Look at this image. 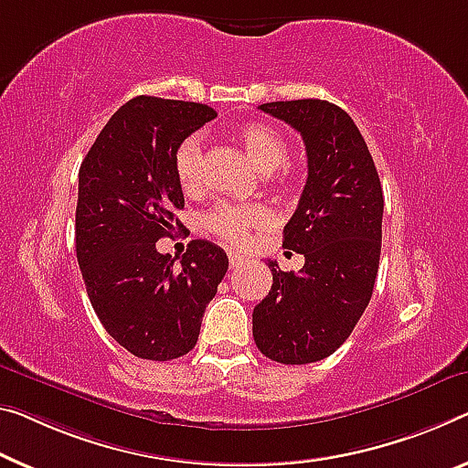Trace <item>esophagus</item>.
Instances as JSON below:
<instances>
[{"label": "esophagus", "mask_w": 468, "mask_h": 468, "mask_svg": "<svg viewBox=\"0 0 468 468\" xmlns=\"http://www.w3.org/2000/svg\"><path fill=\"white\" fill-rule=\"evenodd\" d=\"M228 259H229V268H236V265L244 261V257L239 255V253H229Z\"/></svg>", "instance_id": "34e87169"}]
</instances>
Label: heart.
<instances>
[{"label":"heart","instance_id":"1","mask_svg":"<svg viewBox=\"0 0 468 468\" xmlns=\"http://www.w3.org/2000/svg\"><path fill=\"white\" fill-rule=\"evenodd\" d=\"M234 138L257 171L270 174V177H274L278 184L289 182L292 177L291 169L284 165L286 154H289V144L274 127L263 123H247L234 133ZM200 167H203V142H200L198 135H188L179 144L174 154L176 177L184 192L192 194L200 188V184H203ZM268 221L270 215L261 207L219 205L207 213L205 226L219 240L239 247V244L247 242L249 234L255 228H261Z\"/></svg>","mask_w":468,"mask_h":468}]
</instances>
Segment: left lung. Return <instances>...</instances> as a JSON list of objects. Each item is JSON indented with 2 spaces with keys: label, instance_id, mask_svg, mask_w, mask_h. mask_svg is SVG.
I'll list each match as a JSON object with an SVG mask.
<instances>
[{
  "label": "left lung",
  "instance_id": "left-lung-1",
  "mask_svg": "<svg viewBox=\"0 0 468 468\" xmlns=\"http://www.w3.org/2000/svg\"><path fill=\"white\" fill-rule=\"evenodd\" d=\"M303 138L307 182L282 247L305 257L297 274L270 261L271 289L253 309L255 345L280 364L335 354L368 307L383 240V188L354 119L326 100L268 102Z\"/></svg>",
  "mask_w": 468,
  "mask_h": 468
}]
</instances>
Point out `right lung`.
Wrapping results in <instances>:
<instances>
[{
	"label": "right lung",
	"instance_id": "obj_1",
	"mask_svg": "<svg viewBox=\"0 0 468 468\" xmlns=\"http://www.w3.org/2000/svg\"><path fill=\"white\" fill-rule=\"evenodd\" d=\"M215 117L207 104L138 96L112 114L79 169V268L106 333L135 357L188 354L228 271L224 249L209 240H192L179 265L156 250L182 228L176 150Z\"/></svg>",
	"mask_w": 468,
	"mask_h": 468
}]
</instances>
